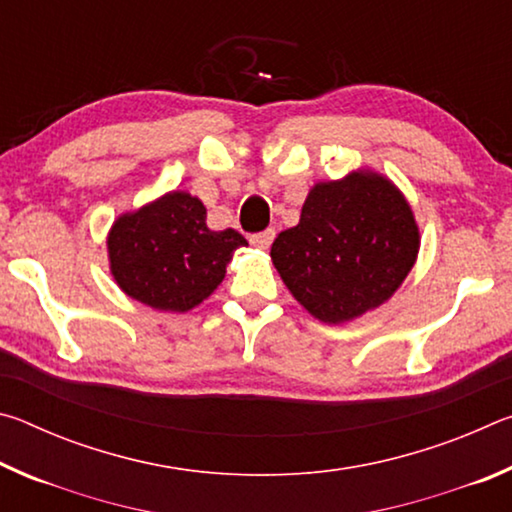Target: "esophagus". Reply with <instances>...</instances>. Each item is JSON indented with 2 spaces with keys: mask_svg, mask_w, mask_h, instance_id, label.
Returning a JSON list of instances; mask_svg holds the SVG:
<instances>
[{
  "mask_svg": "<svg viewBox=\"0 0 512 512\" xmlns=\"http://www.w3.org/2000/svg\"><path fill=\"white\" fill-rule=\"evenodd\" d=\"M273 239H275V230L268 228L264 232H257V235H250V244H253L255 248L266 250L268 246L273 244Z\"/></svg>",
  "mask_w": 512,
  "mask_h": 512,
  "instance_id": "34e87169",
  "label": "esophagus"
}]
</instances>
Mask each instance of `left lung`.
<instances>
[{"label": "left lung", "mask_w": 512, "mask_h": 512, "mask_svg": "<svg viewBox=\"0 0 512 512\" xmlns=\"http://www.w3.org/2000/svg\"><path fill=\"white\" fill-rule=\"evenodd\" d=\"M420 250L404 194L359 169L311 187L300 223L277 235L273 266L291 296L327 325L348 323L400 289Z\"/></svg>", "instance_id": "8db88e82"}]
</instances>
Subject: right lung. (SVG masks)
Segmentation results:
<instances>
[{
    "instance_id": "1",
    "label": "right lung",
    "mask_w": 512,
    "mask_h": 512,
    "mask_svg": "<svg viewBox=\"0 0 512 512\" xmlns=\"http://www.w3.org/2000/svg\"><path fill=\"white\" fill-rule=\"evenodd\" d=\"M196 196L169 192L121 214L108 232L110 273L128 298L160 311H189L210 298L235 250L237 230H210Z\"/></svg>"
}]
</instances>
